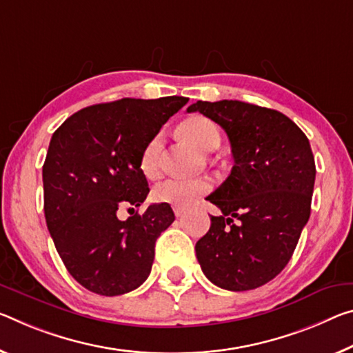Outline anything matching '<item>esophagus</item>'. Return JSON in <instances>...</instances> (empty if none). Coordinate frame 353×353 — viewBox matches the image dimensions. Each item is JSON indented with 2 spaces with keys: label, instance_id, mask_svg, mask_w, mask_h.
<instances>
[{
  "label": "esophagus",
  "instance_id": "esophagus-1",
  "mask_svg": "<svg viewBox=\"0 0 353 353\" xmlns=\"http://www.w3.org/2000/svg\"><path fill=\"white\" fill-rule=\"evenodd\" d=\"M183 214H185V209H183V207H174V215L176 216H182Z\"/></svg>",
  "mask_w": 353,
  "mask_h": 353
}]
</instances>
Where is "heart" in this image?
Returning <instances> with one entry per match:
<instances>
[{"instance_id": "b5f03b06", "label": "heart", "mask_w": 353, "mask_h": 353, "mask_svg": "<svg viewBox=\"0 0 353 353\" xmlns=\"http://www.w3.org/2000/svg\"><path fill=\"white\" fill-rule=\"evenodd\" d=\"M179 133L199 150L209 152L220 144V130L210 119L203 116L188 117L179 127ZM163 148V137L157 133L149 139L139 157V170L146 177L159 174V159ZM212 188L207 177L165 179L152 188V198L157 203L170 204L172 207H188L194 199Z\"/></svg>"}]
</instances>
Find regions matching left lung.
Returning a JSON list of instances; mask_svg holds the SVG:
<instances>
[{
  "label": "left lung",
  "instance_id": "left-lung-1",
  "mask_svg": "<svg viewBox=\"0 0 353 353\" xmlns=\"http://www.w3.org/2000/svg\"><path fill=\"white\" fill-rule=\"evenodd\" d=\"M187 111L223 127L234 159L231 174L207 196L221 215L210 216L196 242L199 265L221 289L264 286L288 265L310 220L316 181L310 141L288 116L253 103L198 100Z\"/></svg>",
  "mask_w": 353,
  "mask_h": 353
}]
</instances>
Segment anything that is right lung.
I'll list each match as a JSON object with an SVG mask.
<instances>
[{
  "mask_svg": "<svg viewBox=\"0 0 353 353\" xmlns=\"http://www.w3.org/2000/svg\"><path fill=\"white\" fill-rule=\"evenodd\" d=\"M187 102L170 96L97 103L53 133L42 168L47 228L67 270L94 294H127L149 276L155 242L174 212L170 204L135 212L149 193L139 157ZM124 206L134 209L122 222L117 210Z\"/></svg>",
  "mask_w": 353,
  "mask_h": 353,
  "instance_id": "obj_1",
  "label": "right lung"
}]
</instances>
